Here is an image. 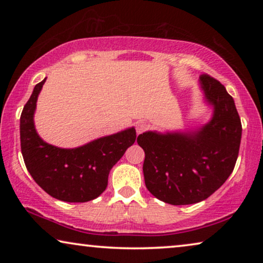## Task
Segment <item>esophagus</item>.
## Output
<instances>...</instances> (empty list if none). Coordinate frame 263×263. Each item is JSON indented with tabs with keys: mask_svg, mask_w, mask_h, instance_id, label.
Instances as JSON below:
<instances>
[{
	"mask_svg": "<svg viewBox=\"0 0 263 263\" xmlns=\"http://www.w3.org/2000/svg\"><path fill=\"white\" fill-rule=\"evenodd\" d=\"M135 128H136V133H138V134H141V133H143L147 129V124L145 122H138L135 125Z\"/></svg>",
	"mask_w": 263,
	"mask_h": 263,
	"instance_id": "esophagus-1",
	"label": "esophagus"
}]
</instances>
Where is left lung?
<instances>
[{"mask_svg":"<svg viewBox=\"0 0 263 263\" xmlns=\"http://www.w3.org/2000/svg\"><path fill=\"white\" fill-rule=\"evenodd\" d=\"M199 85L204 102L213 109L206 124L138 136L145 151L146 188L175 206L197 203L220 188L233 171L242 139L239 115L226 88L206 74L201 75Z\"/></svg>","mask_w":263,"mask_h":263,"instance_id":"8db88e82","label":"left lung"}]
</instances>
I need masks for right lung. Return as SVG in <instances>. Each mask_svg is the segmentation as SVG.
Returning a JSON list of instances; mask_svg holds the SVG:
<instances>
[{"label":"right lung","mask_w":263,"mask_h":263,"mask_svg":"<svg viewBox=\"0 0 263 263\" xmlns=\"http://www.w3.org/2000/svg\"><path fill=\"white\" fill-rule=\"evenodd\" d=\"M46 80L34 86L20 117V142L25 165L41 188L66 202H87L107 186L115 164L136 140L135 128L103 136L75 148L45 142L34 127L37 99Z\"/></svg>","instance_id":"obj_1"}]
</instances>
